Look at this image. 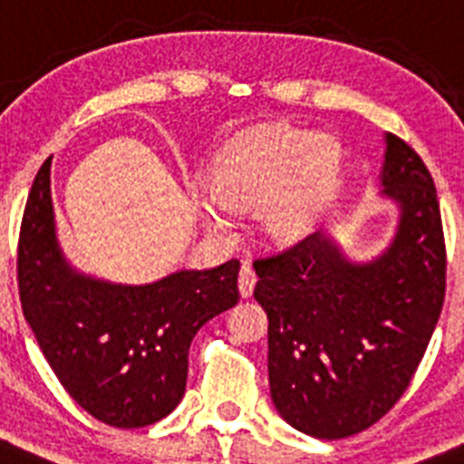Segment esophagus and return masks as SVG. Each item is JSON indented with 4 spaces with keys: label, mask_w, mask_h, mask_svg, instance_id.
<instances>
[{
    "label": "esophagus",
    "mask_w": 464,
    "mask_h": 464,
    "mask_svg": "<svg viewBox=\"0 0 464 464\" xmlns=\"http://www.w3.org/2000/svg\"><path fill=\"white\" fill-rule=\"evenodd\" d=\"M255 283H256L255 268H252L250 264L245 262L243 268H240V276H238V290H240V295H243V297H252Z\"/></svg>",
    "instance_id": "1"
}]
</instances>
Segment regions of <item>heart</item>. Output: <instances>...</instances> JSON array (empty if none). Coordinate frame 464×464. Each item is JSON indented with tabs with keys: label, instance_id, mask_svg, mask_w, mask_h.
<instances>
[{
	"label": "heart",
	"instance_id": "b5f03b06",
	"mask_svg": "<svg viewBox=\"0 0 464 464\" xmlns=\"http://www.w3.org/2000/svg\"><path fill=\"white\" fill-rule=\"evenodd\" d=\"M340 146L328 136L292 124L247 131L214 160L209 188L200 198L202 219L228 228V209L262 208L259 221L268 238L295 245L321 226L337 188Z\"/></svg>",
	"mask_w": 464,
	"mask_h": 464
}]
</instances>
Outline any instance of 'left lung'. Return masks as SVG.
<instances>
[{
    "label": "left lung",
    "mask_w": 464,
    "mask_h": 464,
    "mask_svg": "<svg viewBox=\"0 0 464 464\" xmlns=\"http://www.w3.org/2000/svg\"><path fill=\"white\" fill-rule=\"evenodd\" d=\"M380 196L399 208L392 243L356 262L316 231L256 259L268 316V384L280 418L316 439H346L387 415L418 371L446 295L441 212L430 169L384 136Z\"/></svg>",
    "instance_id": "left-lung-1"
}]
</instances>
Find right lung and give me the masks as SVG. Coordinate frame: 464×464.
<instances>
[{
	"instance_id": "right-lung-1",
	"label": "right lung",
	"mask_w": 464,
	"mask_h": 464,
	"mask_svg": "<svg viewBox=\"0 0 464 464\" xmlns=\"http://www.w3.org/2000/svg\"><path fill=\"white\" fill-rule=\"evenodd\" d=\"M238 271L231 259L146 285L82 274L58 243L52 158L34 177L18 240L23 314L65 392L101 422L136 430L179 406L190 342L236 306Z\"/></svg>"
}]
</instances>
